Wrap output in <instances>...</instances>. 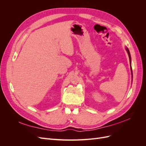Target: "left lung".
Instances as JSON below:
<instances>
[{
	"label": "left lung",
	"mask_w": 146,
	"mask_h": 146,
	"mask_svg": "<svg viewBox=\"0 0 146 146\" xmlns=\"http://www.w3.org/2000/svg\"><path fill=\"white\" fill-rule=\"evenodd\" d=\"M125 50L127 52V54L129 55V60H130V70H131V78H132V80H133V72H132V68H131V56H130V51L129 50V48L127 47H125Z\"/></svg>",
	"instance_id": "8db88e82"
}]
</instances>
